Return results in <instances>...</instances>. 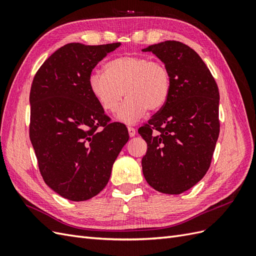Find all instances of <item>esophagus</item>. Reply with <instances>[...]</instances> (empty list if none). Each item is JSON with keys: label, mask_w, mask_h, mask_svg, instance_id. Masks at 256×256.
<instances>
[{"label": "esophagus", "mask_w": 256, "mask_h": 256, "mask_svg": "<svg viewBox=\"0 0 256 256\" xmlns=\"http://www.w3.org/2000/svg\"><path fill=\"white\" fill-rule=\"evenodd\" d=\"M128 134H129L130 138H132V136H134L136 134V129L134 127H128Z\"/></svg>", "instance_id": "esophagus-1"}]
</instances>
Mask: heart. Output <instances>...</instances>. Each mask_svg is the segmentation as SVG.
Wrapping results in <instances>:
<instances>
[{
	"mask_svg": "<svg viewBox=\"0 0 256 256\" xmlns=\"http://www.w3.org/2000/svg\"><path fill=\"white\" fill-rule=\"evenodd\" d=\"M104 69L90 72V90L100 106L109 113L116 112L124 95L127 96L116 115L124 124L136 122L147 109H161L171 94V74L161 62L126 56L108 62Z\"/></svg>",
	"mask_w": 256,
	"mask_h": 256,
	"instance_id": "obj_1",
	"label": "heart"
}]
</instances>
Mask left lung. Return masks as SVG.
I'll return each instance as SVG.
<instances>
[{
  "instance_id": "1",
  "label": "left lung",
  "mask_w": 256,
  "mask_h": 256,
  "mask_svg": "<svg viewBox=\"0 0 256 256\" xmlns=\"http://www.w3.org/2000/svg\"><path fill=\"white\" fill-rule=\"evenodd\" d=\"M171 74L166 104L138 129L147 143L142 170L150 187L180 194L196 184L212 164L220 132L219 90L198 54L180 42L152 44Z\"/></svg>"
}]
</instances>
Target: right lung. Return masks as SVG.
I'll return each instance as SVG.
<instances>
[{
  "label": "right lung",
  "instance_id": "obj_1",
  "mask_svg": "<svg viewBox=\"0 0 256 256\" xmlns=\"http://www.w3.org/2000/svg\"><path fill=\"white\" fill-rule=\"evenodd\" d=\"M120 46L67 44L44 60L30 92V138L44 182L67 200H86L109 182L128 140L92 94V69Z\"/></svg>",
  "mask_w": 256,
  "mask_h": 256
}]
</instances>
